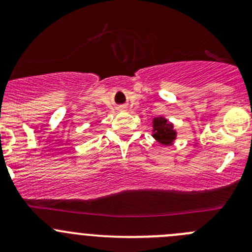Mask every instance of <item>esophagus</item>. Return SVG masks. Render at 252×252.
I'll use <instances>...</instances> for the list:
<instances>
[{
  "instance_id": "1",
  "label": "esophagus",
  "mask_w": 252,
  "mask_h": 252,
  "mask_svg": "<svg viewBox=\"0 0 252 252\" xmlns=\"http://www.w3.org/2000/svg\"><path fill=\"white\" fill-rule=\"evenodd\" d=\"M119 110H121V111H126V106H119Z\"/></svg>"
}]
</instances>
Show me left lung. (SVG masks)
<instances>
[{
    "instance_id": "8db88e82",
    "label": "left lung",
    "mask_w": 252,
    "mask_h": 252,
    "mask_svg": "<svg viewBox=\"0 0 252 252\" xmlns=\"http://www.w3.org/2000/svg\"><path fill=\"white\" fill-rule=\"evenodd\" d=\"M154 138H156L161 144L168 145L175 139V131L173 126L167 119L155 118L154 119Z\"/></svg>"
}]
</instances>
